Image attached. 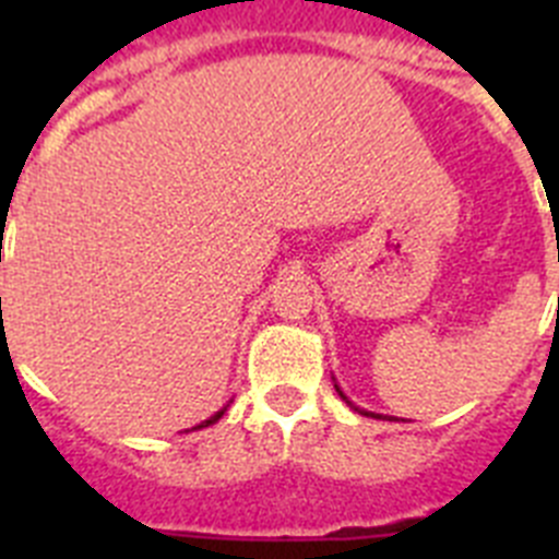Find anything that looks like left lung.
Segmentation results:
<instances>
[{
    "instance_id": "8db88e82",
    "label": "left lung",
    "mask_w": 559,
    "mask_h": 559,
    "mask_svg": "<svg viewBox=\"0 0 559 559\" xmlns=\"http://www.w3.org/2000/svg\"><path fill=\"white\" fill-rule=\"evenodd\" d=\"M341 397H344V394H341ZM344 400H347V397H344ZM349 406H353V403H349ZM364 414H367V417H374V414H369V412H364Z\"/></svg>"
}]
</instances>
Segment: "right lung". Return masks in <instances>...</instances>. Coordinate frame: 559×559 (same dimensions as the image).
Instances as JSON below:
<instances>
[{
  "mask_svg": "<svg viewBox=\"0 0 559 559\" xmlns=\"http://www.w3.org/2000/svg\"><path fill=\"white\" fill-rule=\"evenodd\" d=\"M0 302H2V299H0ZM224 412H226V408H224ZM224 412H218V414H215V417L204 419V423H201V426H195V428H206V426H212V423H218V419L224 417Z\"/></svg>",
  "mask_w": 559,
  "mask_h": 559,
  "instance_id": "add662e5",
  "label": "right lung"
}]
</instances>
